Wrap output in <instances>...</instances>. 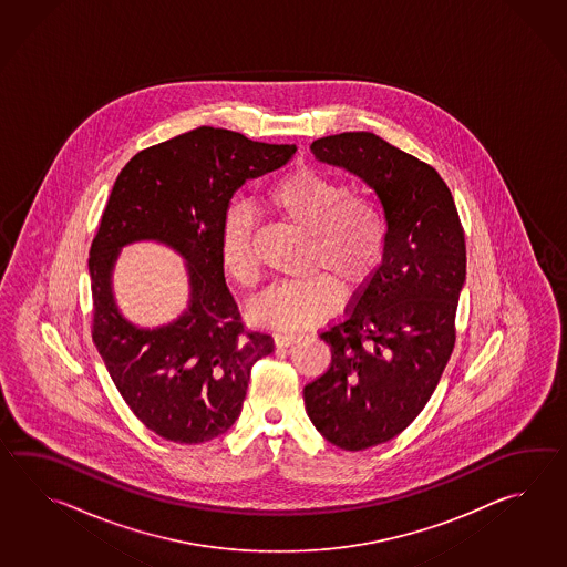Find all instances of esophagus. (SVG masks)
Masks as SVG:
<instances>
[{
  "instance_id": "1",
  "label": "esophagus",
  "mask_w": 567,
  "mask_h": 567,
  "mask_svg": "<svg viewBox=\"0 0 567 567\" xmlns=\"http://www.w3.org/2000/svg\"><path fill=\"white\" fill-rule=\"evenodd\" d=\"M274 340H276V347H289V344H293L296 340H300V337H298V334H291V332H278V334L274 337Z\"/></svg>"
}]
</instances>
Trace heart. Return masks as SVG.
<instances>
[{"label":"heart","instance_id":"obj_1","mask_svg":"<svg viewBox=\"0 0 567 567\" xmlns=\"http://www.w3.org/2000/svg\"><path fill=\"white\" fill-rule=\"evenodd\" d=\"M264 205L293 229L306 233V278L281 281L249 306L257 324L301 330L332 316L342 288H364L385 257V215L373 196L349 193L318 169H293L264 196ZM220 266L237 286L251 288L259 276L254 218L237 208L220 233Z\"/></svg>","mask_w":567,"mask_h":567}]
</instances>
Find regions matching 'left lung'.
<instances>
[{"label":"left lung","instance_id":"1","mask_svg":"<svg viewBox=\"0 0 567 567\" xmlns=\"http://www.w3.org/2000/svg\"><path fill=\"white\" fill-rule=\"evenodd\" d=\"M310 150L369 184L385 213L381 267L349 316L320 332L332 362L303 386L313 427L359 452L401 434L440 383L456 342L466 243L452 193L430 164L371 132L320 137Z\"/></svg>","mask_w":567,"mask_h":567}]
</instances>
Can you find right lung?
<instances>
[{
  "label": "right lung",
  "mask_w": 567,
  "mask_h": 567,
  "mask_svg": "<svg viewBox=\"0 0 567 567\" xmlns=\"http://www.w3.org/2000/svg\"><path fill=\"white\" fill-rule=\"evenodd\" d=\"M296 150L203 125L142 150L113 184L89 251L93 342L135 417L164 440L225 434L241 415L251 367L274 350V338L243 326L218 249L233 194ZM137 240L181 252L192 284L189 308L152 331L120 316L110 288L120 247Z\"/></svg>",
  "instance_id": "obj_1"
}]
</instances>
